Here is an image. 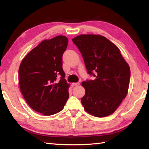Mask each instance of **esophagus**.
Returning a JSON list of instances; mask_svg holds the SVG:
<instances>
[{
	"label": "esophagus",
	"mask_w": 149,
	"mask_h": 149,
	"mask_svg": "<svg viewBox=\"0 0 149 149\" xmlns=\"http://www.w3.org/2000/svg\"><path fill=\"white\" fill-rule=\"evenodd\" d=\"M80 84L79 83H74L72 84V86H79V85Z\"/></svg>",
	"instance_id": "obj_1"
}]
</instances>
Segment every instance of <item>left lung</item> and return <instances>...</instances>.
<instances>
[{
	"mask_svg": "<svg viewBox=\"0 0 149 149\" xmlns=\"http://www.w3.org/2000/svg\"><path fill=\"white\" fill-rule=\"evenodd\" d=\"M94 80L82 83L86 92L81 103L97 117L111 115L127 95L131 71L115 44L101 35L81 34L72 39Z\"/></svg>",
	"mask_w": 149,
	"mask_h": 149,
	"instance_id": "1",
	"label": "left lung"
}]
</instances>
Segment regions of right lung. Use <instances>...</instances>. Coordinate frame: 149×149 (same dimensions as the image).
Masks as SVG:
<instances>
[{"label": "right lung", "mask_w": 149, "mask_h": 149, "mask_svg": "<svg viewBox=\"0 0 149 149\" xmlns=\"http://www.w3.org/2000/svg\"><path fill=\"white\" fill-rule=\"evenodd\" d=\"M68 43L65 36L43 40L28 53L19 67V84L25 100L45 116L61 111L68 99L70 85L65 79L62 62Z\"/></svg>", "instance_id": "obj_1"}]
</instances>
